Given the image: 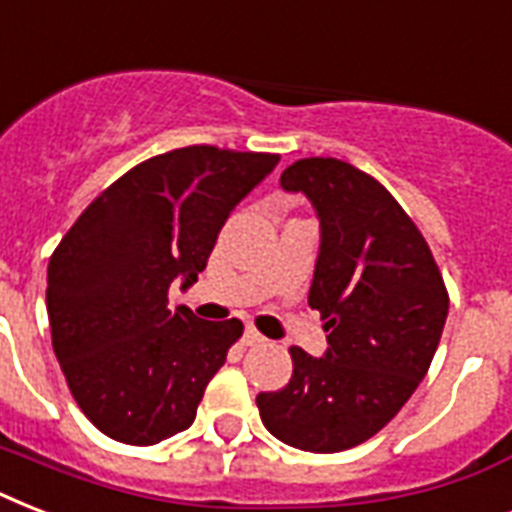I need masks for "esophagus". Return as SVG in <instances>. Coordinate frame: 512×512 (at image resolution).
Segmentation results:
<instances>
[{
	"label": "esophagus",
	"instance_id": "esophagus-1",
	"mask_svg": "<svg viewBox=\"0 0 512 512\" xmlns=\"http://www.w3.org/2000/svg\"><path fill=\"white\" fill-rule=\"evenodd\" d=\"M265 337L257 332L255 327H247L244 329V345H263Z\"/></svg>",
	"mask_w": 512,
	"mask_h": 512
}]
</instances>
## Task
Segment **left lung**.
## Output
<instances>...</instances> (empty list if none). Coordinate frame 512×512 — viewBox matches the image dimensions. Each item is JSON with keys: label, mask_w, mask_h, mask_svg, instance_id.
<instances>
[{"label": "left lung", "mask_w": 512, "mask_h": 512, "mask_svg": "<svg viewBox=\"0 0 512 512\" xmlns=\"http://www.w3.org/2000/svg\"><path fill=\"white\" fill-rule=\"evenodd\" d=\"M281 188L305 193L319 217L308 305L327 321L324 356L292 348L295 372L260 393L263 425L303 452L364 444L409 401L444 332L449 295L428 241L401 204L340 159H300Z\"/></svg>", "instance_id": "8db88e82"}]
</instances>
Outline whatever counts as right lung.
<instances>
[{
    "mask_svg": "<svg viewBox=\"0 0 512 512\" xmlns=\"http://www.w3.org/2000/svg\"><path fill=\"white\" fill-rule=\"evenodd\" d=\"M276 154L188 146L132 167L84 209L47 265L52 350L87 420L114 441L159 444L191 428L241 321L170 311L236 204Z\"/></svg>",
    "mask_w": 512,
    "mask_h": 512,
    "instance_id": "right-lung-1",
    "label": "right lung"
}]
</instances>
